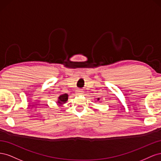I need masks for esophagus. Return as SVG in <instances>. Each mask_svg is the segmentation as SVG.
<instances>
[{"mask_svg":"<svg viewBox=\"0 0 161 161\" xmlns=\"http://www.w3.org/2000/svg\"><path fill=\"white\" fill-rule=\"evenodd\" d=\"M83 92H84L83 91H82L80 89H77L76 91V93L77 95H81L83 94Z\"/></svg>","mask_w":161,"mask_h":161,"instance_id":"obj_1","label":"esophagus"}]
</instances>
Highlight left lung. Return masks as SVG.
Wrapping results in <instances>:
<instances>
[{
    "label": "left lung",
    "instance_id": "1",
    "mask_svg": "<svg viewBox=\"0 0 161 161\" xmlns=\"http://www.w3.org/2000/svg\"><path fill=\"white\" fill-rule=\"evenodd\" d=\"M97 101H99V98H98V99H97Z\"/></svg>",
    "mask_w": 161,
    "mask_h": 161
}]
</instances>
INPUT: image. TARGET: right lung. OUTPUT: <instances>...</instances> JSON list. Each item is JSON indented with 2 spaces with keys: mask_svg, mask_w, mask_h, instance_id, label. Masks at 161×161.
<instances>
[{
  "mask_svg": "<svg viewBox=\"0 0 161 161\" xmlns=\"http://www.w3.org/2000/svg\"><path fill=\"white\" fill-rule=\"evenodd\" d=\"M68 98H69V95H67L66 93L65 94H62L60 95L59 97H58V101H57V103L58 105H62L65 103L66 102L68 101Z\"/></svg>",
  "mask_w": 161,
  "mask_h": 161,
  "instance_id": "add662e5",
  "label": "right lung"
}]
</instances>
